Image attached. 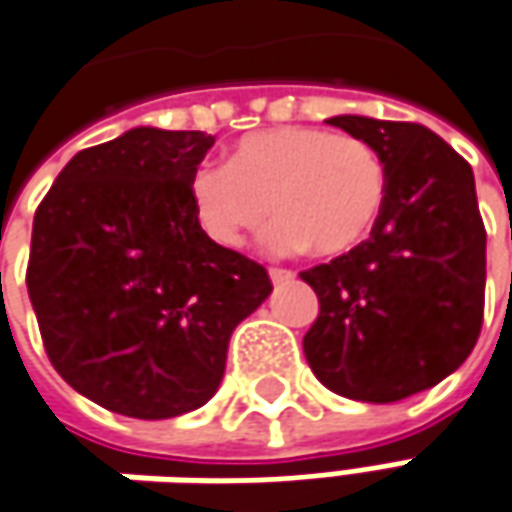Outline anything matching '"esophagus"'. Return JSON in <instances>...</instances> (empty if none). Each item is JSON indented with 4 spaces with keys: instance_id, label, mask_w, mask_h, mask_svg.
I'll use <instances>...</instances> for the list:
<instances>
[{
    "instance_id": "34e87169",
    "label": "esophagus",
    "mask_w": 512,
    "mask_h": 512,
    "mask_svg": "<svg viewBox=\"0 0 512 512\" xmlns=\"http://www.w3.org/2000/svg\"><path fill=\"white\" fill-rule=\"evenodd\" d=\"M269 277H272L274 286H280V283H289V280H294V272H291V269H280V266H272V269H269Z\"/></svg>"
}]
</instances>
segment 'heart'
<instances>
[{
    "instance_id": "1",
    "label": "heart",
    "mask_w": 512,
    "mask_h": 512,
    "mask_svg": "<svg viewBox=\"0 0 512 512\" xmlns=\"http://www.w3.org/2000/svg\"><path fill=\"white\" fill-rule=\"evenodd\" d=\"M388 195L379 152L357 135L323 127H274L243 135L229 164L203 161L189 175V201L206 238L235 249L269 232L277 252L340 257L374 232Z\"/></svg>"
}]
</instances>
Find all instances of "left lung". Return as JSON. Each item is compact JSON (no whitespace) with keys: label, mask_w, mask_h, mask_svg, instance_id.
<instances>
[{"label":"left lung","mask_w":512,"mask_h":512,"mask_svg":"<svg viewBox=\"0 0 512 512\" xmlns=\"http://www.w3.org/2000/svg\"><path fill=\"white\" fill-rule=\"evenodd\" d=\"M388 172L371 238L300 277L320 314L303 337L314 377L360 402H397L453 374L482 331L487 232L473 169L411 121L334 115Z\"/></svg>","instance_id":"obj_1"}]
</instances>
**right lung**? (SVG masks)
<instances>
[{
	"instance_id": "1",
	"label": "right lung",
	"mask_w": 512,
	"mask_h": 512,
	"mask_svg": "<svg viewBox=\"0 0 512 512\" xmlns=\"http://www.w3.org/2000/svg\"><path fill=\"white\" fill-rule=\"evenodd\" d=\"M215 138L135 127L76 152L33 218L27 294L53 368L81 397L169 419L218 391L229 337L272 294L206 238L189 175Z\"/></svg>"
}]
</instances>
